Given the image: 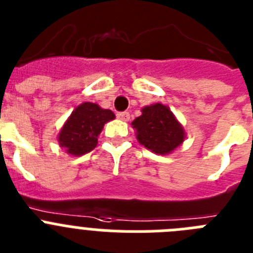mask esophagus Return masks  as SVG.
Returning a JSON list of instances; mask_svg holds the SVG:
<instances>
[{"label":"esophagus","instance_id":"obj_1","mask_svg":"<svg viewBox=\"0 0 253 253\" xmlns=\"http://www.w3.org/2000/svg\"><path fill=\"white\" fill-rule=\"evenodd\" d=\"M117 118L122 121H128L129 120V113L128 112H117Z\"/></svg>","mask_w":253,"mask_h":253}]
</instances>
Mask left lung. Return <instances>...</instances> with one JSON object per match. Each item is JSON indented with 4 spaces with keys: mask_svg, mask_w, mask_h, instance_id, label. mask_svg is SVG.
Listing matches in <instances>:
<instances>
[{
    "mask_svg": "<svg viewBox=\"0 0 253 253\" xmlns=\"http://www.w3.org/2000/svg\"><path fill=\"white\" fill-rule=\"evenodd\" d=\"M136 137L155 154H169L183 142L184 129L166 105L157 103L142 108V114L132 122Z\"/></svg>",
    "mask_w": 253,
    "mask_h": 253,
    "instance_id": "1",
    "label": "left lung"
}]
</instances>
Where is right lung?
<instances>
[{"label": "right lung", "instance_id": "right-lung-1", "mask_svg": "<svg viewBox=\"0 0 253 253\" xmlns=\"http://www.w3.org/2000/svg\"><path fill=\"white\" fill-rule=\"evenodd\" d=\"M111 120H114V113L109 109H102L94 103H83L63 125L58 142L71 155L89 153L98 144V135L104 124Z\"/></svg>", "mask_w": 253, "mask_h": 253}]
</instances>
